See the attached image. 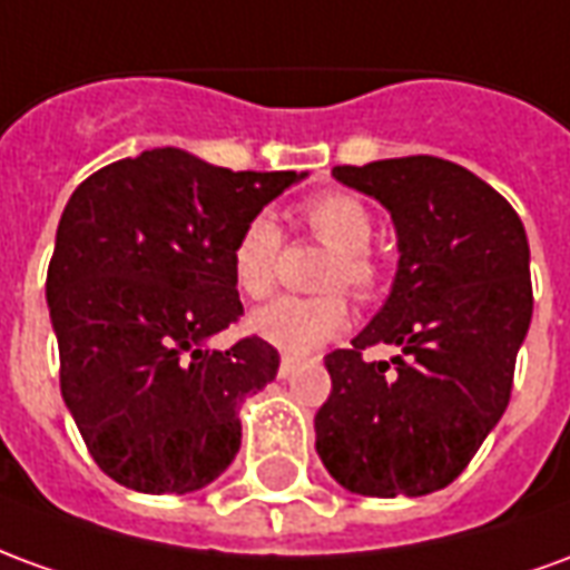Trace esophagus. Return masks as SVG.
Here are the masks:
<instances>
[{"instance_id":"esophagus-1","label":"esophagus","mask_w":570,"mask_h":570,"mask_svg":"<svg viewBox=\"0 0 570 570\" xmlns=\"http://www.w3.org/2000/svg\"><path fill=\"white\" fill-rule=\"evenodd\" d=\"M296 363H298L296 357L284 354V357H281V366H277V375H281V379H289V375H293V370H296Z\"/></svg>"}]
</instances>
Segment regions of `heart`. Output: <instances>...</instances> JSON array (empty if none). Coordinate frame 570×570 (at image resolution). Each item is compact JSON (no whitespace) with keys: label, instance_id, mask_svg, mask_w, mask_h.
Here are the masks:
<instances>
[{"label":"heart","instance_id":"1","mask_svg":"<svg viewBox=\"0 0 570 570\" xmlns=\"http://www.w3.org/2000/svg\"><path fill=\"white\" fill-rule=\"evenodd\" d=\"M298 219L321 247L333 249L321 289H347L360 302H370L382 286V265L370 253L375 219L370 207L347 191H323L298 207ZM284 235L268 213L244 223L232 244V281L244 298L272 296L281 274ZM351 326V308L342 293L323 296L274 298L249 317V330L286 354H311L333 342Z\"/></svg>","mask_w":570,"mask_h":570}]
</instances>
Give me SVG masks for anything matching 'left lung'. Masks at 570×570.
Instances as JSON below:
<instances>
[{"label": "left lung", "instance_id": "left-lung-1", "mask_svg": "<svg viewBox=\"0 0 570 570\" xmlns=\"http://www.w3.org/2000/svg\"><path fill=\"white\" fill-rule=\"evenodd\" d=\"M333 176L391 210L400 268L370 326L323 357L333 394L314 419L317 454L354 494L421 498L464 473L510 403L534 308L525 228L489 183L433 155ZM375 344L404 354L370 364Z\"/></svg>", "mask_w": 570, "mask_h": 570}]
</instances>
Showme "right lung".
<instances>
[{
    "instance_id": "add662e5",
    "label": "right lung",
    "mask_w": 570,
    "mask_h": 570,
    "mask_svg": "<svg viewBox=\"0 0 570 570\" xmlns=\"http://www.w3.org/2000/svg\"><path fill=\"white\" fill-rule=\"evenodd\" d=\"M296 170H228L179 149L106 164L57 225L45 296L60 394L88 452L118 485L186 494L240 449L237 406L281 357L259 335L204 338L240 321L232 244Z\"/></svg>"
}]
</instances>
